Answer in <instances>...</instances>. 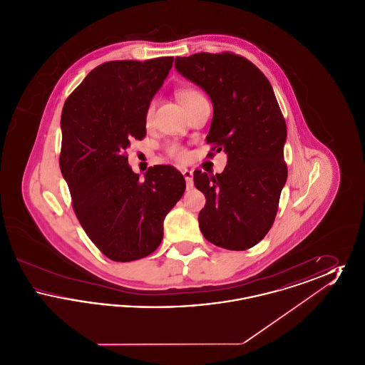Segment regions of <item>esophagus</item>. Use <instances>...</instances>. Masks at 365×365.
I'll return each instance as SVG.
<instances>
[{"label": "esophagus", "instance_id": "34e87169", "mask_svg": "<svg viewBox=\"0 0 365 365\" xmlns=\"http://www.w3.org/2000/svg\"><path fill=\"white\" fill-rule=\"evenodd\" d=\"M182 174L185 176V180H186V186L191 189L192 187V173H191L190 170H186V168H183L182 170Z\"/></svg>", "mask_w": 365, "mask_h": 365}]
</instances>
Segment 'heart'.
I'll return each mask as SVG.
<instances>
[{
    "label": "heart",
    "mask_w": 365,
    "mask_h": 365,
    "mask_svg": "<svg viewBox=\"0 0 365 365\" xmlns=\"http://www.w3.org/2000/svg\"><path fill=\"white\" fill-rule=\"evenodd\" d=\"M201 97H204V96H202L198 90L191 88V87H185V88H180V90L178 91V98H179L180 104L183 105V106H187L190 103L198 100V98H201ZM152 112H153V106L149 105L148 109H146V113H145V119H146V120H149V119L152 118ZM167 150H168V155L171 157H174L175 160L183 161V160L186 158L185 149L180 148V146H178V145H171Z\"/></svg>",
    "instance_id": "b5f03b06"
}]
</instances>
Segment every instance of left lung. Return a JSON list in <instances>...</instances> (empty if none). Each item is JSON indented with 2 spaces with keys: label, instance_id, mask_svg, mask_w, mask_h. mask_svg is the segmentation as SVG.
<instances>
[{
  "label": "left lung",
  "instance_id": "1",
  "mask_svg": "<svg viewBox=\"0 0 365 365\" xmlns=\"http://www.w3.org/2000/svg\"><path fill=\"white\" fill-rule=\"evenodd\" d=\"M175 68L208 94L213 119L207 142L227 155L222 174L194 171V185L207 198L200 230L216 246L246 250L274 225L287 179V128L277 97L265 75L234 53L176 57Z\"/></svg>",
  "mask_w": 365,
  "mask_h": 365
}]
</instances>
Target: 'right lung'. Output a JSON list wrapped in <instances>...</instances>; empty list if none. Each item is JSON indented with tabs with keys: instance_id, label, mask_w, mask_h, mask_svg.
<instances>
[{
	"instance_id": "add662e5",
	"label": "right lung",
	"mask_w": 365,
	"mask_h": 365,
	"mask_svg": "<svg viewBox=\"0 0 365 365\" xmlns=\"http://www.w3.org/2000/svg\"><path fill=\"white\" fill-rule=\"evenodd\" d=\"M174 57L108 61L91 71L61 112L60 170L75 215L108 259L139 260L163 241V222L186 189L171 165L134 174L124 150L146 135L145 113Z\"/></svg>"
}]
</instances>
